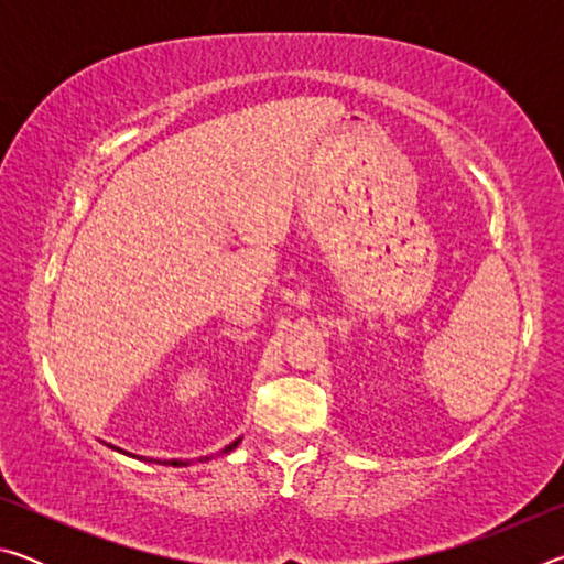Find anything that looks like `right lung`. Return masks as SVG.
Here are the masks:
<instances>
[{
  "mask_svg": "<svg viewBox=\"0 0 564 564\" xmlns=\"http://www.w3.org/2000/svg\"><path fill=\"white\" fill-rule=\"evenodd\" d=\"M238 443H241V437H236V441L234 443H228L226 447H224V451H221V455H226V453H231L234 451V447H238ZM109 447H111V451H117V453H123V455H131L129 451H121V447H117V445H111V443H107ZM133 457V455H131ZM141 457H144V455H141ZM144 460H147V457H144ZM206 460H208V457H206ZM156 463H164V465H174V467H181V465H191L188 460H156Z\"/></svg>",
  "mask_w": 564,
  "mask_h": 564,
  "instance_id": "obj_1",
  "label": "right lung"
}]
</instances>
